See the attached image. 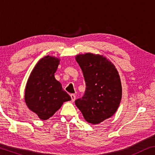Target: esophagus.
Masks as SVG:
<instances>
[{
  "mask_svg": "<svg viewBox=\"0 0 155 155\" xmlns=\"http://www.w3.org/2000/svg\"><path fill=\"white\" fill-rule=\"evenodd\" d=\"M70 97H71L72 102H74V100L76 99V95L75 94H71V95H70Z\"/></svg>",
  "mask_w": 155,
  "mask_h": 155,
  "instance_id": "1",
  "label": "esophagus"
}]
</instances>
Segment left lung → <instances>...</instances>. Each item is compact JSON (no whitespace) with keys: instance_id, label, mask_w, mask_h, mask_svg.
I'll return each mask as SVG.
<instances>
[{"instance_id":"left-lung-1","label":"left lung","mask_w":155,"mask_h":155,"mask_svg":"<svg viewBox=\"0 0 155 155\" xmlns=\"http://www.w3.org/2000/svg\"><path fill=\"white\" fill-rule=\"evenodd\" d=\"M85 78L83 97L75 101L84 119L97 125L110 118L117 112L122 97L119 72L104 56L91 53L75 57Z\"/></svg>"}]
</instances>
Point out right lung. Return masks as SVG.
<instances>
[{
	"label": "right lung",
	"instance_id": "add662e5",
	"mask_svg": "<svg viewBox=\"0 0 155 155\" xmlns=\"http://www.w3.org/2000/svg\"><path fill=\"white\" fill-rule=\"evenodd\" d=\"M60 61V59L54 56H45L36 64L27 81L25 102L41 120L49 119L64 102L71 100L55 78Z\"/></svg>",
	"mask_w": 155,
	"mask_h": 155
}]
</instances>
